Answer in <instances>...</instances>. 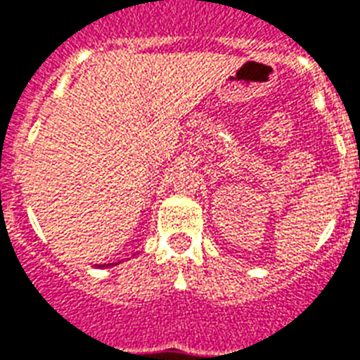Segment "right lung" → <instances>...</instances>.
<instances>
[{
	"instance_id": "add662e5",
	"label": "right lung",
	"mask_w": 360,
	"mask_h": 360,
	"mask_svg": "<svg viewBox=\"0 0 360 360\" xmlns=\"http://www.w3.org/2000/svg\"><path fill=\"white\" fill-rule=\"evenodd\" d=\"M115 265H120V263H103V265H95V267L104 269V267H115Z\"/></svg>"
}]
</instances>
